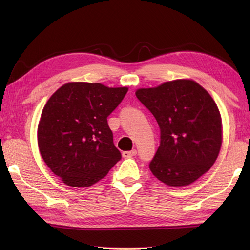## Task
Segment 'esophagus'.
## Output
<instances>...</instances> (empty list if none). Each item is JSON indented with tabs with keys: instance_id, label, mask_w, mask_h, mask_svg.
Instances as JSON below:
<instances>
[{
	"instance_id": "esophagus-1",
	"label": "esophagus",
	"mask_w": 250,
	"mask_h": 250,
	"mask_svg": "<svg viewBox=\"0 0 250 250\" xmlns=\"http://www.w3.org/2000/svg\"><path fill=\"white\" fill-rule=\"evenodd\" d=\"M122 155H123V157H125V158L132 157V156H134V155H137V150L133 149V150H131V151H125V152L122 153Z\"/></svg>"
}]
</instances>
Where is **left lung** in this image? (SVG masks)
<instances>
[{
    "label": "left lung",
    "mask_w": 250,
    "mask_h": 250,
    "mask_svg": "<svg viewBox=\"0 0 250 250\" xmlns=\"http://www.w3.org/2000/svg\"><path fill=\"white\" fill-rule=\"evenodd\" d=\"M135 96L161 129V144L149 168L169 187H186L206 174L222 145V120L206 88L192 79L138 88Z\"/></svg>",
    "instance_id": "obj_1"
}]
</instances>
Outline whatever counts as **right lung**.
<instances>
[{
  "label": "right lung",
  "mask_w": 250,
  "mask_h": 250,
  "mask_svg": "<svg viewBox=\"0 0 250 250\" xmlns=\"http://www.w3.org/2000/svg\"><path fill=\"white\" fill-rule=\"evenodd\" d=\"M127 92V86L67 82L50 97L37 126V144L43 162L63 184L93 186L121 160L107 117Z\"/></svg>",
  "instance_id": "right-lung-1"
}]
</instances>
